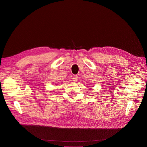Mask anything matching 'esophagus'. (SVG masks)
Instances as JSON below:
<instances>
[{
    "mask_svg": "<svg viewBox=\"0 0 147 147\" xmlns=\"http://www.w3.org/2000/svg\"><path fill=\"white\" fill-rule=\"evenodd\" d=\"M73 82H77L79 79V76L78 75H74L73 76Z\"/></svg>",
    "mask_w": 147,
    "mask_h": 147,
    "instance_id": "1",
    "label": "esophagus"
}]
</instances>
